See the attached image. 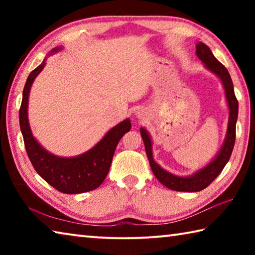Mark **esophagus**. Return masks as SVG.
<instances>
[{
	"mask_svg": "<svg viewBox=\"0 0 255 255\" xmlns=\"http://www.w3.org/2000/svg\"><path fill=\"white\" fill-rule=\"evenodd\" d=\"M140 114H141V112H137V117H139V118H140V117H141V115H140Z\"/></svg>",
	"mask_w": 255,
	"mask_h": 255,
	"instance_id": "34e87169",
	"label": "esophagus"
}]
</instances>
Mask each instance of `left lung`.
Listing matches in <instances>:
<instances>
[{"mask_svg":"<svg viewBox=\"0 0 255 255\" xmlns=\"http://www.w3.org/2000/svg\"><path fill=\"white\" fill-rule=\"evenodd\" d=\"M196 54L205 66L210 72L217 75L221 79L224 89H225V96L230 109V117H228V126L225 140L222 148L219 149L218 154L209 164L202 167L196 173L189 176H179L172 174L166 170L162 169L158 164L154 161L153 152H152V140L146 129L140 128V135L143 137V141L145 145L146 155H147L150 169H152L154 175L163 185L175 191H184V192H197L201 191L213 182L217 178L219 173L223 171L224 167L230 159L233 148L235 144L236 137V122L237 115H239V102L234 93V86L231 79V75L226 67L221 62H218L209 49V47L205 45L204 42H198L196 46Z\"/></svg>","mask_w":255,"mask_h":255,"instance_id":"8db88e82","label":"left lung"}]
</instances>
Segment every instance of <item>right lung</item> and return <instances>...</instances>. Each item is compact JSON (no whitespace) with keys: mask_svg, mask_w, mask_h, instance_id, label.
<instances>
[{"mask_svg":"<svg viewBox=\"0 0 255 255\" xmlns=\"http://www.w3.org/2000/svg\"><path fill=\"white\" fill-rule=\"evenodd\" d=\"M60 49V47H56L51 49L50 54ZM45 60L30 73L23 88L19 122L25 150L37 173L56 190L68 195L91 191L105 181L119 140L125 133L130 130V120L125 119L116 125L96 146L77 156L60 157L49 153L33 137L28 120L30 89L34 79L44 68Z\"/></svg>","mask_w":255,"mask_h":255,"instance_id":"right-lung-1","label":"right lung"}]
</instances>
